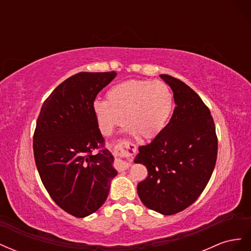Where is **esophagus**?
Here are the masks:
<instances>
[{"instance_id":"esophagus-1","label":"esophagus","mask_w":251,"mask_h":251,"mask_svg":"<svg viewBox=\"0 0 251 251\" xmlns=\"http://www.w3.org/2000/svg\"><path fill=\"white\" fill-rule=\"evenodd\" d=\"M136 151H137V147L128 140H121L116 144L115 149H114V153L119 157V159H117V162L120 170H126L130 168L131 158L133 155H135ZM120 157H126L127 160L126 162L121 161Z\"/></svg>"}]
</instances>
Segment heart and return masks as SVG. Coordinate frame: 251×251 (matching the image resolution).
Instances as JSON below:
<instances>
[{"label": "heart", "instance_id": "obj_1", "mask_svg": "<svg viewBox=\"0 0 251 251\" xmlns=\"http://www.w3.org/2000/svg\"><path fill=\"white\" fill-rule=\"evenodd\" d=\"M174 96L165 82L127 80L112 87L107 100H95L93 113L100 131L110 136L124 124L142 139H151L160 133L173 110Z\"/></svg>", "mask_w": 251, "mask_h": 251}]
</instances>
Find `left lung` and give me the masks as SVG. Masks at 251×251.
Returning <instances> with one entry per match:
<instances>
[{
	"instance_id": "1",
	"label": "left lung",
	"mask_w": 251,
	"mask_h": 251,
	"mask_svg": "<svg viewBox=\"0 0 251 251\" xmlns=\"http://www.w3.org/2000/svg\"><path fill=\"white\" fill-rule=\"evenodd\" d=\"M160 77L172 88L176 107L154 140L139 147L134 161L146 165L149 173L137 186L141 202L171 216L192 205L206 187L217 161L218 138L200 96L178 78Z\"/></svg>"
}]
</instances>
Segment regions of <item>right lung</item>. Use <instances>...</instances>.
<instances>
[{
    "label": "right lung",
    "mask_w": 251,
    "mask_h": 251,
    "mask_svg": "<svg viewBox=\"0 0 251 251\" xmlns=\"http://www.w3.org/2000/svg\"><path fill=\"white\" fill-rule=\"evenodd\" d=\"M116 74L80 72L67 78L44 101L36 120L33 153L41 180L52 200L76 218L101 206L117 175L93 113L97 94Z\"/></svg>",
    "instance_id": "obj_1"
}]
</instances>
